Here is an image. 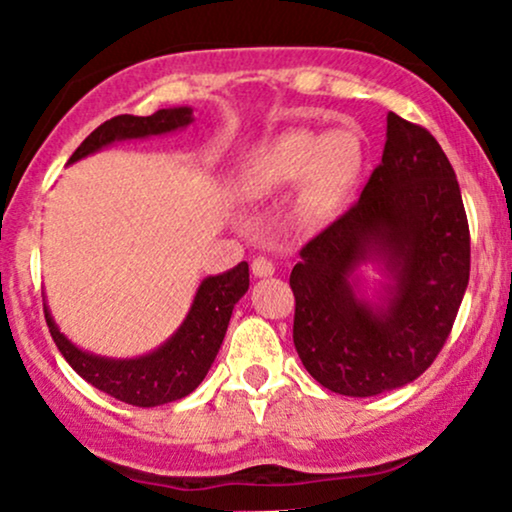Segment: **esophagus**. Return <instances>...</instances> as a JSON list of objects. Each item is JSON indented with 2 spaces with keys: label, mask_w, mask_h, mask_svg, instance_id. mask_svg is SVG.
<instances>
[{
  "label": "esophagus",
  "mask_w": 512,
  "mask_h": 512,
  "mask_svg": "<svg viewBox=\"0 0 512 512\" xmlns=\"http://www.w3.org/2000/svg\"><path fill=\"white\" fill-rule=\"evenodd\" d=\"M251 270H254L256 277H270L275 273V266H273V261H270V258L256 256L254 263H251Z\"/></svg>",
  "instance_id": "obj_1"
}]
</instances>
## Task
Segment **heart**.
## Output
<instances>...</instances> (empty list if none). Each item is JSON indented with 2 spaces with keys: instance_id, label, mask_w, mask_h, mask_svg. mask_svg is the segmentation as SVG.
I'll return each instance as SVG.
<instances>
[{
  "instance_id": "obj_1",
  "label": "heart",
  "mask_w": 512,
  "mask_h": 512,
  "mask_svg": "<svg viewBox=\"0 0 512 512\" xmlns=\"http://www.w3.org/2000/svg\"><path fill=\"white\" fill-rule=\"evenodd\" d=\"M363 166V142L353 130H292L251 161L244 173V189L249 194H270L304 182V211L313 218H327L358 185Z\"/></svg>"
}]
</instances>
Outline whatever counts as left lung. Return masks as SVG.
<instances>
[{"label":"left lung","instance_id":"8db88e82","mask_svg":"<svg viewBox=\"0 0 512 512\" xmlns=\"http://www.w3.org/2000/svg\"><path fill=\"white\" fill-rule=\"evenodd\" d=\"M388 275L377 305L355 294L357 268ZM470 280V227L439 142L387 116L382 163L361 199L301 249L289 285L294 346L325 389L377 396L418 380L449 339Z\"/></svg>","mask_w":512,"mask_h":512}]
</instances>
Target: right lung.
<instances>
[{
	"label": "right lung",
	"mask_w": 512,
	"mask_h": 512,
	"mask_svg": "<svg viewBox=\"0 0 512 512\" xmlns=\"http://www.w3.org/2000/svg\"><path fill=\"white\" fill-rule=\"evenodd\" d=\"M192 121L194 116L189 106L161 109L151 116H128V113L116 116L99 125L75 149L71 163L85 159L113 142L166 135V132L187 128ZM246 289H249V263L246 261L223 275L206 277L197 289L187 318L182 320L173 337L140 358H106L78 349L56 327L47 304H44V320H47L61 356L82 380L113 399L130 403V406L151 408L185 399L199 387L208 368L216 361L227 325H230L232 308L246 294Z\"/></svg>",
	"instance_id": "obj_1"
}]
</instances>
